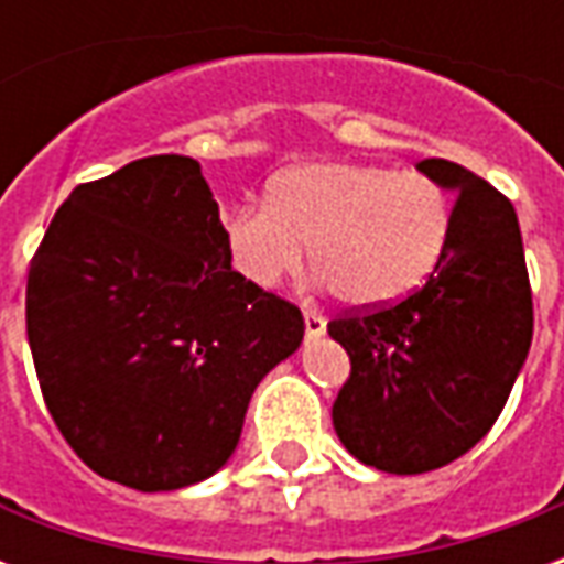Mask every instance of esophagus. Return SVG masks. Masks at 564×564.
<instances>
[{
	"mask_svg": "<svg viewBox=\"0 0 564 564\" xmlns=\"http://www.w3.org/2000/svg\"><path fill=\"white\" fill-rule=\"evenodd\" d=\"M305 332L311 338H319L326 332V319L319 317L317 311H305Z\"/></svg>",
	"mask_w": 564,
	"mask_h": 564,
	"instance_id": "esophagus-1",
	"label": "esophagus"
}]
</instances>
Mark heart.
<instances>
[{"instance_id": "b5f03b06", "label": "heart", "mask_w": 564, "mask_h": 564, "mask_svg": "<svg viewBox=\"0 0 564 564\" xmlns=\"http://www.w3.org/2000/svg\"><path fill=\"white\" fill-rule=\"evenodd\" d=\"M449 238V198L432 177L350 160L302 162L274 174L265 205L223 217L232 265L262 290L311 262L354 307L399 302L435 271Z\"/></svg>"}]
</instances>
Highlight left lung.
<instances>
[{
	"label": "left lung",
	"mask_w": 564,
	"mask_h": 564,
	"mask_svg": "<svg viewBox=\"0 0 564 564\" xmlns=\"http://www.w3.org/2000/svg\"><path fill=\"white\" fill-rule=\"evenodd\" d=\"M416 169L456 196L435 271L399 305L329 323L350 356L335 432L387 474L435 471L468 453L508 402L534 326L513 205L456 162Z\"/></svg>",
	"instance_id": "1"
}]
</instances>
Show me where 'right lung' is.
<instances>
[{
    "mask_svg": "<svg viewBox=\"0 0 564 564\" xmlns=\"http://www.w3.org/2000/svg\"><path fill=\"white\" fill-rule=\"evenodd\" d=\"M26 335L80 459L169 492L229 462L250 395L299 350L305 319L232 269L202 165L162 153L59 205L30 265Z\"/></svg>",
    "mask_w": 564,
    "mask_h": 564,
    "instance_id": "right-lung-1",
    "label": "right lung"
}]
</instances>
